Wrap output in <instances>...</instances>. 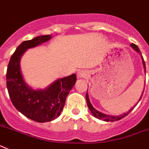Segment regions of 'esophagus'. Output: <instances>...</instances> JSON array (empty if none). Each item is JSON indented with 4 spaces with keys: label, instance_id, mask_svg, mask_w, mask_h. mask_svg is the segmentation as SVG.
Instances as JSON below:
<instances>
[{
    "label": "esophagus",
    "instance_id": "34e87169",
    "mask_svg": "<svg viewBox=\"0 0 149 149\" xmlns=\"http://www.w3.org/2000/svg\"><path fill=\"white\" fill-rule=\"evenodd\" d=\"M86 77V73L84 71H79L77 73V77L78 78H84V77Z\"/></svg>",
    "mask_w": 149,
    "mask_h": 149
}]
</instances>
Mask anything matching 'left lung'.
<instances>
[{
	"label": "left lung",
	"mask_w": 149,
	"mask_h": 149,
	"mask_svg": "<svg viewBox=\"0 0 149 149\" xmlns=\"http://www.w3.org/2000/svg\"><path fill=\"white\" fill-rule=\"evenodd\" d=\"M130 46L131 47L133 48V49L135 50V51H136L138 53H139L141 54V52L140 51H139V48L138 47V46L136 45H135V44L132 43L130 44ZM142 63H143V67H144V69H145V72H146V63H145L144 61V59H143V57H142ZM146 83V82H145ZM143 92H144V91H143ZM143 94V93H142ZM142 95H141L140 98H139V101L141 100V98H142ZM86 102H87V105H88V108H89L90 111H91V113L93 114L94 117H95L96 118H98V119H100V120H103L104 121H107V122H109V121H111V122H113V121H116V120H119L122 119V118H123V117H125L127 115H128L129 113H130L131 111H132V110L135 107H132V108H131L130 111H128V112H127V113H123V114H121L120 115V116H111V115H107V114H104V113H101V112H99V111H98L97 110H95V108L93 107V106L92 105V104H91V102H90L89 101V98H88V92H86Z\"/></svg>",
	"instance_id": "8db88e82"
}]
</instances>
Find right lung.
I'll return each instance as SVG.
<instances>
[{
	"label": "right lung",
	"mask_w": 149,
	"mask_h": 149,
	"mask_svg": "<svg viewBox=\"0 0 149 149\" xmlns=\"http://www.w3.org/2000/svg\"><path fill=\"white\" fill-rule=\"evenodd\" d=\"M51 38V35H46L22 42L11 57L7 70V87L13 104L26 117L38 123H45L59 117L69 92L77 82V76L73 73L58 79L45 89H32L25 82L19 65L21 57L27 49Z\"/></svg>",
	"instance_id": "obj_1"
}]
</instances>
